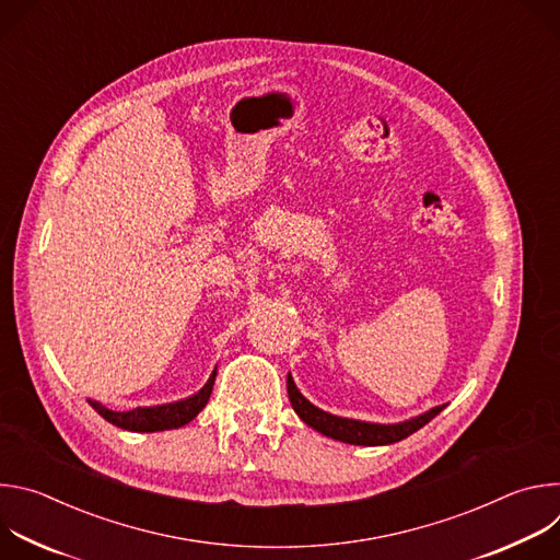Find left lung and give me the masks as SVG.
Masks as SVG:
<instances>
[{"label":"left lung","mask_w":560,"mask_h":560,"mask_svg":"<svg viewBox=\"0 0 560 560\" xmlns=\"http://www.w3.org/2000/svg\"><path fill=\"white\" fill-rule=\"evenodd\" d=\"M288 396H290V404H292L294 412L299 415V419L305 425H310L312 430L322 432L335 441H343L350 445H389L396 441H404L410 434H415L417 430H421L425 423H430L441 410H445V406H436L410 421L392 423V425L343 419V417H335V415H328L324 410L314 408L307 398L296 389L290 374H288Z\"/></svg>","instance_id":"obj_1"}]
</instances>
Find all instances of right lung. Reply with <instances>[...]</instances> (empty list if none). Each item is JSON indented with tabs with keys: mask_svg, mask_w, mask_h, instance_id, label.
I'll list each match as a JSON object with an SVG mask.
<instances>
[{
	"mask_svg": "<svg viewBox=\"0 0 560 560\" xmlns=\"http://www.w3.org/2000/svg\"><path fill=\"white\" fill-rule=\"evenodd\" d=\"M214 376H217V368L210 374L208 383L192 396L184 398V401H175V404H166V406H152V408H135L130 412H113L106 406H102L100 401H91L93 410L104 417L108 423L121 428V430H130V432H164V430H175L182 428L186 423H190L208 404V398L212 394V385H214Z\"/></svg>",
	"mask_w": 560,
	"mask_h": 560,
	"instance_id": "add662e5",
	"label": "right lung"
}]
</instances>
